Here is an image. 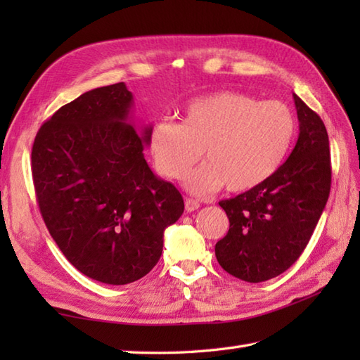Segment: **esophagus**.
I'll return each mask as SVG.
<instances>
[{
    "instance_id": "34e87169",
    "label": "esophagus",
    "mask_w": 360,
    "mask_h": 360,
    "mask_svg": "<svg viewBox=\"0 0 360 360\" xmlns=\"http://www.w3.org/2000/svg\"><path fill=\"white\" fill-rule=\"evenodd\" d=\"M200 209V202H198L196 200H190V198H187L186 200V210L187 212H195Z\"/></svg>"
}]
</instances>
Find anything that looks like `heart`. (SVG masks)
Here are the masks:
<instances>
[{"label": "heart", "mask_w": 360, "mask_h": 360, "mask_svg": "<svg viewBox=\"0 0 360 360\" xmlns=\"http://www.w3.org/2000/svg\"><path fill=\"white\" fill-rule=\"evenodd\" d=\"M182 122L160 119L148 131V147L160 174L179 179L202 153L207 162L187 174L186 187L209 195L226 186L241 193L278 172L292 145L297 122L280 101L238 91H218L188 101Z\"/></svg>", "instance_id": "1"}]
</instances>
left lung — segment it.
<instances>
[{"mask_svg":"<svg viewBox=\"0 0 360 360\" xmlns=\"http://www.w3.org/2000/svg\"><path fill=\"white\" fill-rule=\"evenodd\" d=\"M298 139L272 178L221 201L229 232L215 246L219 266L259 283L292 266L307 248L331 190L330 139L323 120L294 94Z\"/></svg>","mask_w":360,"mask_h":360,"instance_id":"1","label":"left lung"}]
</instances>
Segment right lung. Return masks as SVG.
I'll list each match as a JSON object with an SVG mask.
<instances>
[{"mask_svg": "<svg viewBox=\"0 0 360 360\" xmlns=\"http://www.w3.org/2000/svg\"><path fill=\"white\" fill-rule=\"evenodd\" d=\"M125 83L91 89L38 129L32 178L44 224L75 269L106 285H127L159 262L164 231L184 200L143 158L150 127L129 122Z\"/></svg>", "mask_w": 360, "mask_h": 360, "instance_id": "1", "label": "right lung"}]
</instances>
